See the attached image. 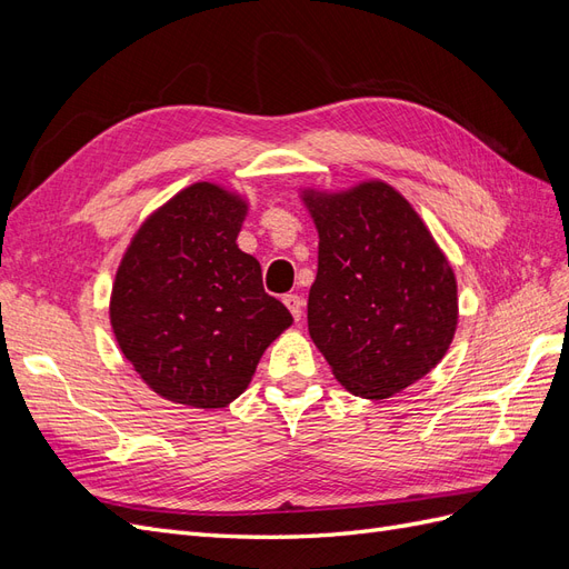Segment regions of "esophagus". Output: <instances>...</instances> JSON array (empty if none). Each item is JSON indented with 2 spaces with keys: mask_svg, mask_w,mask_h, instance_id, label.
I'll return each mask as SVG.
<instances>
[{
  "mask_svg": "<svg viewBox=\"0 0 569 569\" xmlns=\"http://www.w3.org/2000/svg\"><path fill=\"white\" fill-rule=\"evenodd\" d=\"M284 306L289 308V313L295 316V320H301V313H303V299L299 295H284L282 297Z\"/></svg>",
  "mask_w": 569,
  "mask_h": 569,
  "instance_id": "1",
  "label": "esophagus"
}]
</instances>
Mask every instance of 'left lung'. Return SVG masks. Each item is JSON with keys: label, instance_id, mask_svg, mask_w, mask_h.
I'll list each match as a JSON object with an SVG mask.
<instances>
[{"label": "left lung", "instance_id": "left-lung-1", "mask_svg": "<svg viewBox=\"0 0 569 569\" xmlns=\"http://www.w3.org/2000/svg\"><path fill=\"white\" fill-rule=\"evenodd\" d=\"M303 199L320 237L308 332L341 387L387 399L449 351L453 270L420 216L385 182Z\"/></svg>", "mask_w": 569, "mask_h": 569}]
</instances>
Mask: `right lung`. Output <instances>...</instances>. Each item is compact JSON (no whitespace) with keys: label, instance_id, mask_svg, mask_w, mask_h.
<instances>
[{"label":"right lung","instance_id":"1","mask_svg":"<svg viewBox=\"0 0 569 569\" xmlns=\"http://www.w3.org/2000/svg\"><path fill=\"white\" fill-rule=\"evenodd\" d=\"M244 213L218 184L187 187L144 222L116 272L118 347L168 401L228 406L291 325L266 295L261 263L237 247Z\"/></svg>","mask_w":569,"mask_h":569}]
</instances>
